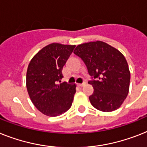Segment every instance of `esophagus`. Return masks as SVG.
<instances>
[{
  "mask_svg": "<svg viewBox=\"0 0 147 147\" xmlns=\"http://www.w3.org/2000/svg\"><path fill=\"white\" fill-rule=\"evenodd\" d=\"M85 85H86V82H83V83H79L78 86H79L82 87V86H84Z\"/></svg>",
  "mask_w": 147,
  "mask_h": 147,
  "instance_id": "1",
  "label": "esophagus"
}]
</instances>
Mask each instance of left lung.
<instances>
[{
	"label": "left lung",
	"mask_w": 147,
	"mask_h": 147,
	"mask_svg": "<svg viewBox=\"0 0 147 147\" xmlns=\"http://www.w3.org/2000/svg\"><path fill=\"white\" fill-rule=\"evenodd\" d=\"M74 53L84 61L90 76L98 79L88 82L94 88L88 97L92 105L103 112L119 108L130 85V71L124 55L100 40L78 45Z\"/></svg>",
	"instance_id": "1"
}]
</instances>
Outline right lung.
<instances>
[{
  "mask_svg": "<svg viewBox=\"0 0 147 147\" xmlns=\"http://www.w3.org/2000/svg\"><path fill=\"white\" fill-rule=\"evenodd\" d=\"M75 45L53 43L39 51L29 63L26 87L37 110L48 116H57L71 108L76 93L75 84L62 83V69Z\"/></svg>",
  "mask_w": 147,
  "mask_h": 147,
  "instance_id": "1",
  "label": "right lung"
}]
</instances>
